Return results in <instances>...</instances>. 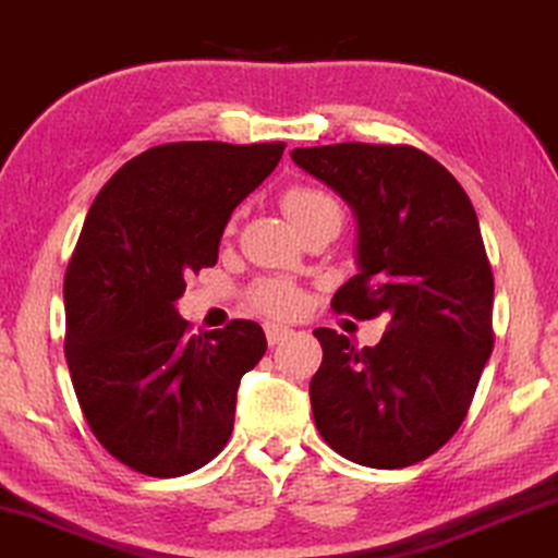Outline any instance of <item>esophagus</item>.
I'll use <instances>...</instances> for the list:
<instances>
[{
    "mask_svg": "<svg viewBox=\"0 0 558 558\" xmlns=\"http://www.w3.org/2000/svg\"><path fill=\"white\" fill-rule=\"evenodd\" d=\"M292 331L287 326H279V323H266V341L268 347H277V343H281L290 336Z\"/></svg>",
    "mask_w": 558,
    "mask_h": 558,
    "instance_id": "obj_1",
    "label": "esophagus"
}]
</instances>
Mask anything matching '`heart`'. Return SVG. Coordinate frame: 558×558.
<instances>
[{
	"label": "heart",
	"instance_id": "b5f03b06",
	"mask_svg": "<svg viewBox=\"0 0 558 558\" xmlns=\"http://www.w3.org/2000/svg\"><path fill=\"white\" fill-rule=\"evenodd\" d=\"M281 206H284L287 217L294 227H302L307 219L318 215V211L326 209H339V204L333 202V196L323 194L318 189H311V185H292L284 196H281ZM253 305L258 311L268 315H292L298 313L300 307V292L294 290L287 281L268 279L260 281V284L251 294Z\"/></svg>",
	"mask_w": 558,
	"mask_h": 558
}]
</instances>
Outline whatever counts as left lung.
I'll return each instance as SVG.
<instances>
[{"instance_id": "8db88e82", "label": "left lung", "mask_w": 558, "mask_h": 558, "mask_svg": "<svg viewBox=\"0 0 558 558\" xmlns=\"http://www.w3.org/2000/svg\"><path fill=\"white\" fill-rule=\"evenodd\" d=\"M292 160L356 219L360 271L333 294V311L390 318L364 349L315 328V426L352 463L405 469L456 435L492 356L494 277L478 217L463 185L405 144L298 147Z\"/></svg>"}]
</instances>
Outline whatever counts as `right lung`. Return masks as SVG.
Segmentation results:
<instances>
[{
    "label": "right lung",
    "mask_w": 558,
    "mask_h": 558,
    "mask_svg": "<svg viewBox=\"0 0 558 558\" xmlns=\"http://www.w3.org/2000/svg\"><path fill=\"white\" fill-rule=\"evenodd\" d=\"M281 153V142L160 144L119 168L89 206L64 279L66 364L89 429L129 469L183 476L232 435L264 328L232 320L185 336L175 302L191 271L217 264L232 211Z\"/></svg>",
    "instance_id": "right-lung-1"
}]
</instances>
